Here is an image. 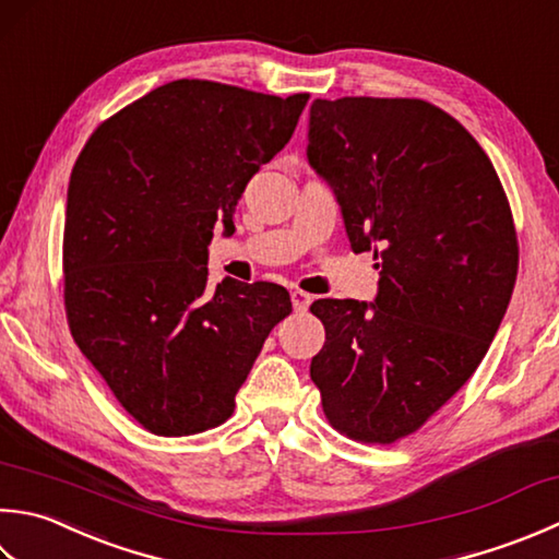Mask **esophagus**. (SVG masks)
Returning <instances> with one entry per match:
<instances>
[{
	"label": "esophagus",
	"mask_w": 559,
	"mask_h": 559,
	"mask_svg": "<svg viewBox=\"0 0 559 559\" xmlns=\"http://www.w3.org/2000/svg\"><path fill=\"white\" fill-rule=\"evenodd\" d=\"M290 300H293V308H295V312H305V310L310 308L312 295H310V293H305V290H293V293H290Z\"/></svg>",
	"instance_id": "34e87169"
}]
</instances>
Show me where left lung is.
Masks as SVG:
<instances>
[{
    "mask_svg": "<svg viewBox=\"0 0 559 559\" xmlns=\"http://www.w3.org/2000/svg\"><path fill=\"white\" fill-rule=\"evenodd\" d=\"M308 140L352 249L380 269L376 302H312L326 342L310 378L336 431L395 443L483 364L516 283L511 207L477 140L421 98H314Z\"/></svg>",
    "mask_w": 559,
    "mask_h": 559,
    "instance_id": "1",
    "label": "left lung"
}]
</instances>
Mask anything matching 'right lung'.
Listing matches in <instances>:
<instances>
[{"instance_id":"obj_1","label":"right lung","mask_w":559,"mask_h":559,"mask_svg":"<svg viewBox=\"0 0 559 559\" xmlns=\"http://www.w3.org/2000/svg\"><path fill=\"white\" fill-rule=\"evenodd\" d=\"M308 98L177 80L104 120L76 157L62 239L70 332L152 433L233 417L269 332L293 310L276 283L207 288L205 264L215 225L235 233L237 201Z\"/></svg>"}]
</instances>
